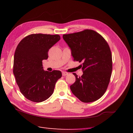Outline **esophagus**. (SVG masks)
<instances>
[{"mask_svg": "<svg viewBox=\"0 0 133 133\" xmlns=\"http://www.w3.org/2000/svg\"><path fill=\"white\" fill-rule=\"evenodd\" d=\"M62 74H63V76H66V75H68V73H67L66 72H62Z\"/></svg>", "mask_w": 133, "mask_h": 133, "instance_id": "obj_1", "label": "esophagus"}]
</instances>
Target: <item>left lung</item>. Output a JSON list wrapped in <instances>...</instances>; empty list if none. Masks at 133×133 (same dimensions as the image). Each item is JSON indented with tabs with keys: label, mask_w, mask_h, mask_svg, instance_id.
<instances>
[{
	"label": "left lung",
	"mask_w": 133,
	"mask_h": 133,
	"mask_svg": "<svg viewBox=\"0 0 133 133\" xmlns=\"http://www.w3.org/2000/svg\"><path fill=\"white\" fill-rule=\"evenodd\" d=\"M74 61L82 63L83 74H74L75 82L70 86L74 95L84 103L96 101L106 91L112 69V55L106 41L92 30L64 34Z\"/></svg>",
	"instance_id": "obj_1"
}]
</instances>
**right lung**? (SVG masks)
<instances>
[{
	"instance_id": "1",
	"label": "right lung",
	"mask_w": 133,
	"mask_h": 133,
	"mask_svg": "<svg viewBox=\"0 0 133 133\" xmlns=\"http://www.w3.org/2000/svg\"><path fill=\"white\" fill-rule=\"evenodd\" d=\"M59 39L58 34H33L24 38L17 46L13 73L21 92L29 101L38 103L48 99L62 76L59 70L45 71L42 66L49 50Z\"/></svg>"
}]
</instances>
